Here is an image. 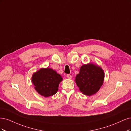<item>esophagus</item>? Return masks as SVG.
<instances>
[{"mask_svg":"<svg viewBox=\"0 0 131 131\" xmlns=\"http://www.w3.org/2000/svg\"><path fill=\"white\" fill-rule=\"evenodd\" d=\"M67 77L68 78H69V79H71L72 77V75L71 74H67Z\"/></svg>","mask_w":131,"mask_h":131,"instance_id":"1","label":"esophagus"}]
</instances>
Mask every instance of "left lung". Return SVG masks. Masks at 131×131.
Returning a JSON list of instances; mask_svg holds the SVG:
<instances>
[{
  "label": "left lung",
  "instance_id": "obj_1",
  "mask_svg": "<svg viewBox=\"0 0 131 131\" xmlns=\"http://www.w3.org/2000/svg\"><path fill=\"white\" fill-rule=\"evenodd\" d=\"M104 79L103 69L97 65L89 63L81 66L75 81L83 94L91 96L99 90Z\"/></svg>",
  "mask_w": 131,
  "mask_h": 131
}]
</instances>
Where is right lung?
<instances>
[{"label": "right lung", "instance_id": "1", "mask_svg": "<svg viewBox=\"0 0 131 131\" xmlns=\"http://www.w3.org/2000/svg\"><path fill=\"white\" fill-rule=\"evenodd\" d=\"M62 80L60 74L50 68H41L34 73L31 78L36 91L46 97L56 94Z\"/></svg>", "mask_w": 131, "mask_h": 131}]
</instances>
